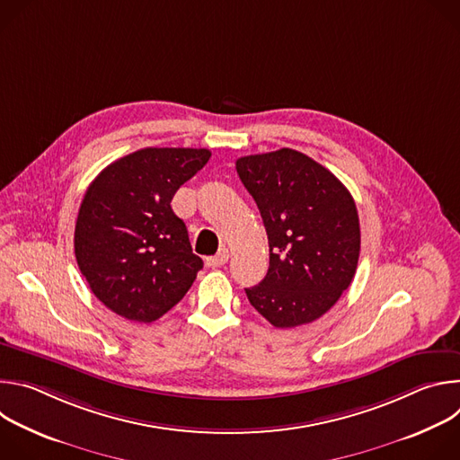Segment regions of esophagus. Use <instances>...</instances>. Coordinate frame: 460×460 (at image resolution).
<instances>
[{
  "label": "esophagus",
  "instance_id": "1",
  "mask_svg": "<svg viewBox=\"0 0 460 460\" xmlns=\"http://www.w3.org/2000/svg\"><path fill=\"white\" fill-rule=\"evenodd\" d=\"M227 260H229V251L224 247V249H220L215 256H209V258L206 260V264H208L209 268H222V266L227 264Z\"/></svg>",
  "mask_w": 460,
  "mask_h": 460
}]
</instances>
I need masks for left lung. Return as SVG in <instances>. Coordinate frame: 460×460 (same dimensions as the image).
<instances>
[{"label": "left lung", "mask_w": 460, "mask_h": 460, "mask_svg": "<svg viewBox=\"0 0 460 460\" xmlns=\"http://www.w3.org/2000/svg\"><path fill=\"white\" fill-rule=\"evenodd\" d=\"M270 242V270L247 288L251 305L275 327L309 323L349 288L360 254V224L344 183L313 158L279 149L236 160Z\"/></svg>", "instance_id": "1"}]
</instances>
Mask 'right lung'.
<instances>
[{
    "label": "right lung",
    "mask_w": 460,
    "mask_h": 460,
    "mask_svg": "<svg viewBox=\"0 0 460 460\" xmlns=\"http://www.w3.org/2000/svg\"><path fill=\"white\" fill-rule=\"evenodd\" d=\"M209 158L208 149L147 147L112 162L89 185L75 229L76 261L116 314L160 318L204 268L171 200Z\"/></svg>",
    "instance_id": "1"
}]
</instances>
